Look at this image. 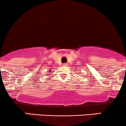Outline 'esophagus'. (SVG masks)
<instances>
[{
    "label": "esophagus",
    "mask_w": 126,
    "mask_h": 126,
    "mask_svg": "<svg viewBox=\"0 0 126 126\" xmlns=\"http://www.w3.org/2000/svg\"><path fill=\"white\" fill-rule=\"evenodd\" d=\"M63 66H67V63H63Z\"/></svg>",
    "instance_id": "1"
}]
</instances>
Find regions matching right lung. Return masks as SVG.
I'll list each match as a JSON object with an SVG mask.
<instances>
[{
  "label": "right lung",
  "instance_id": "add662e5",
  "mask_svg": "<svg viewBox=\"0 0 126 126\" xmlns=\"http://www.w3.org/2000/svg\"><path fill=\"white\" fill-rule=\"evenodd\" d=\"M51 70H49V71H48V72H49V74H50V73H49V72H51Z\"/></svg>",
  "mask_w": 126,
  "mask_h": 126
}]
</instances>
